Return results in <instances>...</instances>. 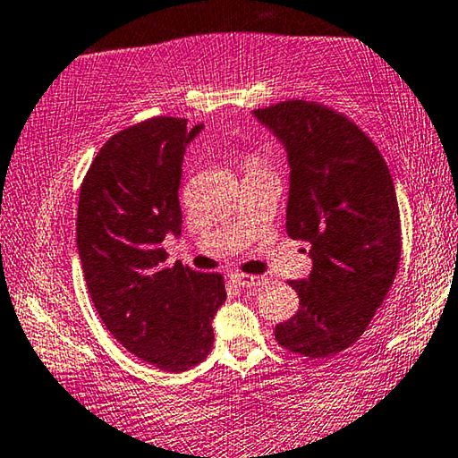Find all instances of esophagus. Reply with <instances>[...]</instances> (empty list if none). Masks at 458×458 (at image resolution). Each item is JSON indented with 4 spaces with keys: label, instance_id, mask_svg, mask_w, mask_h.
Returning a JSON list of instances; mask_svg holds the SVG:
<instances>
[{
    "label": "esophagus",
    "instance_id": "obj_1",
    "mask_svg": "<svg viewBox=\"0 0 458 458\" xmlns=\"http://www.w3.org/2000/svg\"><path fill=\"white\" fill-rule=\"evenodd\" d=\"M231 280H233L235 284L243 286V288H253V286L264 284V278L251 276V274H231Z\"/></svg>",
    "mask_w": 458,
    "mask_h": 458
}]
</instances>
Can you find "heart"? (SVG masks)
Instances as JSON below:
<instances>
[{"label":"heart","mask_w":458,"mask_h":458,"mask_svg":"<svg viewBox=\"0 0 458 458\" xmlns=\"http://www.w3.org/2000/svg\"><path fill=\"white\" fill-rule=\"evenodd\" d=\"M243 167H245V172H248V174H253V172L262 170V165H259V161L253 159V157L243 159Z\"/></svg>","instance_id":"b5f03b06"}]
</instances>
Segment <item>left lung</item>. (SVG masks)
Wrapping results in <instances>:
<instances>
[{"label": "left lung", "mask_w": 458, "mask_h": 458, "mask_svg": "<svg viewBox=\"0 0 458 458\" xmlns=\"http://www.w3.org/2000/svg\"><path fill=\"white\" fill-rule=\"evenodd\" d=\"M291 165L286 233L311 243L299 311L274 329L293 354L327 358L367 332L401 259L395 186L381 151L340 112L286 100L253 110Z\"/></svg>", "instance_id": "left-lung-1"}]
</instances>
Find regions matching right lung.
Here are the masks:
<instances>
[{"label": "right lung", "mask_w": 458, "mask_h": 458, "mask_svg": "<svg viewBox=\"0 0 458 458\" xmlns=\"http://www.w3.org/2000/svg\"><path fill=\"white\" fill-rule=\"evenodd\" d=\"M202 124L156 116L112 135L91 161L77 207V251L98 315L140 360L182 372L213 348L225 299L221 274L167 259V233H182V161Z\"/></svg>", "instance_id": "add662e5"}]
</instances>
